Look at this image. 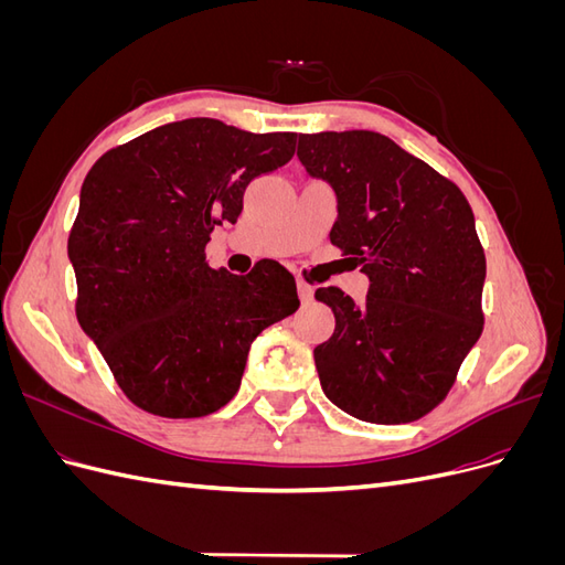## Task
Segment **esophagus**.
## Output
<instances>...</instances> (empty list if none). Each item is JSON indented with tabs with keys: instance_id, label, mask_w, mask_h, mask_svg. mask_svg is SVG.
<instances>
[{
	"instance_id": "1",
	"label": "esophagus",
	"mask_w": 565,
	"mask_h": 565,
	"mask_svg": "<svg viewBox=\"0 0 565 565\" xmlns=\"http://www.w3.org/2000/svg\"><path fill=\"white\" fill-rule=\"evenodd\" d=\"M297 292H299V299H301L303 303H309V301H313V292H316V289H313L309 282L299 280V282H297Z\"/></svg>"
}]
</instances>
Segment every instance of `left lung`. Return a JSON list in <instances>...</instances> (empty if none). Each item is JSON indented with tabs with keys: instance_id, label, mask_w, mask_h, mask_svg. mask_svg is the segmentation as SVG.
Segmentation results:
<instances>
[{
	"instance_id": "obj_1",
	"label": "left lung",
	"mask_w": 565,
	"mask_h": 565,
	"mask_svg": "<svg viewBox=\"0 0 565 565\" xmlns=\"http://www.w3.org/2000/svg\"><path fill=\"white\" fill-rule=\"evenodd\" d=\"M297 158L330 183V241L370 280L363 303L316 289L334 313L313 349L324 396L363 422H415L448 396L483 332L486 254L469 202L377 131L299 134Z\"/></svg>"
}]
</instances>
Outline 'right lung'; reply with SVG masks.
<instances>
[{
    "instance_id": "1",
    "label": "right lung",
    "mask_w": 565,
    "mask_h": 565,
    "mask_svg": "<svg viewBox=\"0 0 565 565\" xmlns=\"http://www.w3.org/2000/svg\"><path fill=\"white\" fill-rule=\"evenodd\" d=\"M297 134L191 117L108 150L82 183L67 237L77 320L127 398L169 419L216 413L241 388L252 341L299 309L280 264L210 268L249 181L295 156Z\"/></svg>"
}]
</instances>
